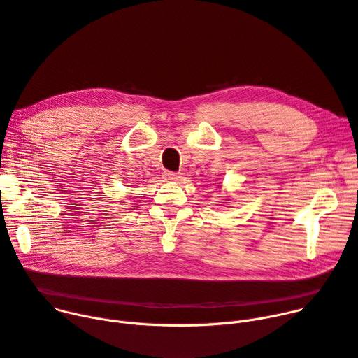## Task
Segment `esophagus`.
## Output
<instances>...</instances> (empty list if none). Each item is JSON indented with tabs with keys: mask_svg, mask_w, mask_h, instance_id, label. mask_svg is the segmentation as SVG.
I'll return each instance as SVG.
<instances>
[{
	"mask_svg": "<svg viewBox=\"0 0 358 358\" xmlns=\"http://www.w3.org/2000/svg\"><path fill=\"white\" fill-rule=\"evenodd\" d=\"M164 177L169 180V181H177L178 178H180V174H177V173H171V171H165L164 173Z\"/></svg>",
	"mask_w": 358,
	"mask_h": 358,
	"instance_id": "34e87169",
	"label": "esophagus"
}]
</instances>
